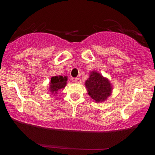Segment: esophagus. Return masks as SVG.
<instances>
[{
    "instance_id": "34e87169",
    "label": "esophagus",
    "mask_w": 155,
    "mask_h": 155,
    "mask_svg": "<svg viewBox=\"0 0 155 155\" xmlns=\"http://www.w3.org/2000/svg\"><path fill=\"white\" fill-rule=\"evenodd\" d=\"M74 82H76L77 84H80L81 82V80L80 78H75V79H74Z\"/></svg>"
}]
</instances>
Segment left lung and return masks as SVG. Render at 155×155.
Wrapping results in <instances>:
<instances>
[{
  "mask_svg": "<svg viewBox=\"0 0 155 155\" xmlns=\"http://www.w3.org/2000/svg\"><path fill=\"white\" fill-rule=\"evenodd\" d=\"M88 94L95 102H102L111 93V84L98 73L92 71L85 82Z\"/></svg>",
  "mask_w": 155,
  "mask_h": 155,
  "instance_id": "left-lung-1",
  "label": "left lung"
}]
</instances>
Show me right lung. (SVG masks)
Listing matches in <instances>:
<instances>
[{"mask_svg":"<svg viewBox=\"0 0 155 155\" xmlns=\"http://www.w3.org/2000/svg\"><path fill=\"white\" fill-rule=\"evenodd\" d=\"M67 80L68 79L66 76L63 77L62 76H54V77H51L50 81V87H49L51 92L56 94L58 90L65 87V85H66Z\"/></svg>","mask_w":155,"mask_h":155,"instance_id":"1","label":"right lung"}]
</instances>
